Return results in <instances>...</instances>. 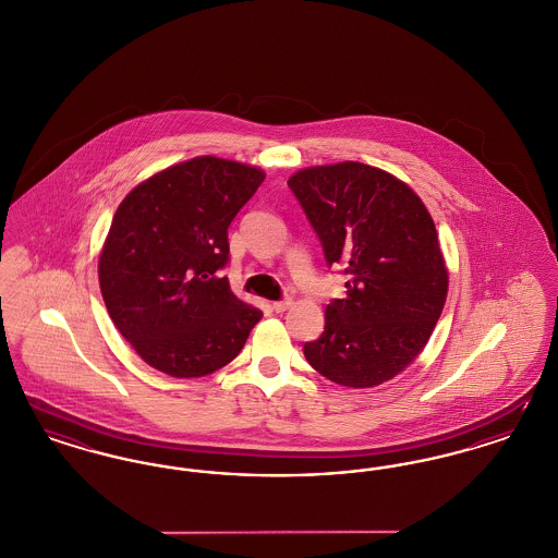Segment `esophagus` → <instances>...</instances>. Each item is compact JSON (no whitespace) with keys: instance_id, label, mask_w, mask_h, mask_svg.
I'll return each mask as SVG.
<instances>
[{"instance_id":"1","label":"esophagus","mask_w":558,"mask_h":558,"mask_svg":"<svg viewBox=\"0 0 558 558\" xmlns=\"http://www.w3.org/2000/svg\"><path fill=\"white\" fill-rule=\"evenodd\" d=\"M291 305V299H282V301H274V303H271V310H274L276 314H282V312H287Z\"/></svg>"}]
</instances>
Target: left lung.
I'll use <instances>...</instances> for the list:
<instances>
[{
    "mask_svg": "<svg viewBox=\"0 0 558 558\" xmlns=\"http://www.w3.org/2000/svg\"><path fill=\"white\" fill-rule=\"evenodd\" d=\"M289 187L328 267H345L347 296L326 305L305 360L328 380L368 389L425 349L448 296V267L430 213L396 175L364 162L296 171Z\"/></svg>",
    "mask_w": 558,
    "mask_h": 558,
    "instance_id": "obj_1",
    "label": "left lung"
}]
</instances>
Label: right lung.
Returning <instances> with one entry per match:
<instances>
[{
  "mask_svg": "<svg viewBox=\"0 0 558 558\" xmlns=\"http://www.w3.org/2000/svg\"><path fill=\"white\" fill-rule=\"evenodd\" d=\"M264 180L239 160L196 157L155 173L119 205L98 262L100 291L148 366L175 378L219 371L264 316L219 276L228 228Z\"/></svg>",
  "mask_w": 558,
  "mask_h": 558,
  "instance_id": "right-lung-1",
  "label": "right lung"
}]
</instances>
